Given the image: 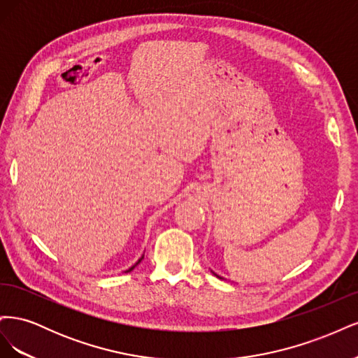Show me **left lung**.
I'll use <instances>...</instances> for the list:
<instances>
[{
  "label": "left lung",
  "mask_w": 358,
  "mask_h": 358,
  "mask_svg": "<svg viewBox=\"0 0 358 358\" xmlns=\"http://www.w3.org/2000/svg\"><path fill=\"white\" fill-rule=\"evenodd\" d=\"M218 278H220V276H218Z\"/></svg>",
  "instance_id": "8db88e82"
}]
</instances>
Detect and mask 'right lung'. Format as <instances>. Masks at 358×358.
Returning <instances> with one entry per match:
<instances>
[{"mask_svg":"<svg viewBox=\"0 0 358 358\" xmlns=\"http://www.w3.org/2000/svg\"><path fill=\"white\" fill-rule=\"evenodd\" d=\"M142 258H143V257H142ZM142 258H140V259H138V262H137V263H136V264H134V266H133V267H129V268H128V270H127V272H131V270H133V268H134V267H136V266H137V264H138V263H140V262H142Z\"/></svg>","mask_w":358,"mask_h":358,"instance_id":"right-lung-1","label":"right lung"}]
</instances>
